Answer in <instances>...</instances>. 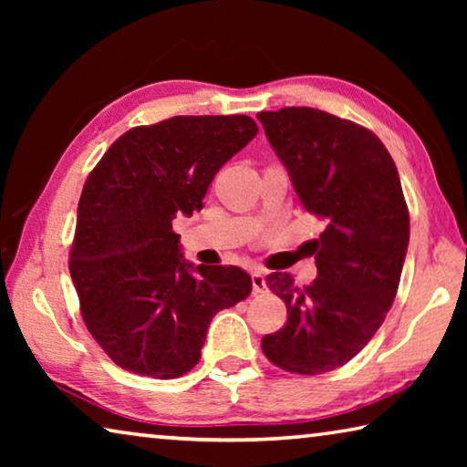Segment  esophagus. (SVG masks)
Here are the masks:
<instances>
[{"label": "esophagus", "mask_w": 467, "mask_h": 467, "mask_svg": "<svg viewBox=\"0 0 467 467\" xmlns=\"http://www.w3.org/2000/svg\"><path fill=\"white\" fill-rule=\"evenodd\" d=\"M251 282H253V292L259 295V292H265L267 290V284H265V275L262 270H255L251 274Z\"/></svg>", "instance_id": "1"}]
</instances>
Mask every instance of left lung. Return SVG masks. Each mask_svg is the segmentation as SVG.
Segmentation results:
<instances>
[{
    "label": "left lung",
    "instance_id": "obj_1",
    "mask_svg": "<svg viewBox=\"0 0 467 467\" xmlns=\"http://www.w3.org/2000/svg\"><path fill=\"white\" fill-rule=\"evenodd\" d=\"M306 212L326 220L315 241L317 278L298 288L275 272L286 326L264 354L296 375L329 373L368 344L391 309L404 267L410 216L391 154L373 131L311 107L257 113Z\"/></svg>",
    "mask_w": 467,
    "mask_h": 467
}]
</instances>
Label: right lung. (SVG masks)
I'll return each instance as SVG.
<instances>
[{"mask_svg": "<svg viewBox=\"0 0 467 467\" xmlns=\"http://www.w3.org/2000/svg\"><path fill=\"white\" fill-rule=\"evenodd\" d=\"M255 136L247 115L171 117L125 131L86 179L69 274L86 327L115 365L189 373L212 317L249 296L241 267L185 262L172 220L202 210L216 172Z\"/></svg>", "mask_w": 467, "mask_h": 467, "instance_id": "obj_1", "label": "right lung"}]
</instances>
